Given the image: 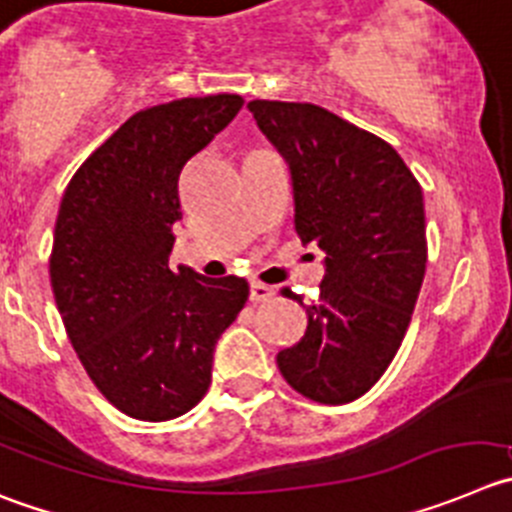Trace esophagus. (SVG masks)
Segmentation results:
<instances>
[{"label": "esophagus", "mask_w": 512, "mask_h": 512, "mask_svg": "<svg viewBox=\"0 0 512 512\" xmlns=\"http://www.w3.org/2000/svg\"><path fill=\"white\" fill-rule=\"evenodd\" d=\"M272 295H275V288H270V285H265V283H252L250 285V300H255V303L270 300Z\"/></svg>", "instance_id": "1"}]
</instances>
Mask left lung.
Here are the masks:
<instances>
[{
    "label": "left lung",
    "instance_id": "left-lung-1",
    "mask_svg": "<svg viewBox=\"0 0 512 512\" xmlns=\"http://www.w3.org/2000/svg\"><path fill=\"white\" fill-rule=\"evenodd\" d=\"M247 108L290 166L295 232L326 252L308 328L275 361L305 399L348 404L389 369L412 321L427 267L422 186L384 138L321 105Z\"/></svg>",
    "mask_w": 512,
    "mask_h": 512
}]
</instances>
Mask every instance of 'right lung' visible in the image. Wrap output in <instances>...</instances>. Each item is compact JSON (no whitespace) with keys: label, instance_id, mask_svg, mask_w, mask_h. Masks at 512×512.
Masks as SVG:
<instances>
[{"label":"right lung","instance_id":"add662e5","mask_svg":"<svg viewBox=\"0 0 512 512\" xmlns=\"http://www.w3.org/2000/svg\"><path fill=\"white\" fill-rule=\"evenodd\" d=\"M242 103L219 93L133 113L75 171L57 212L50 283L65 331L100 394L141 422L197 407L214 343L250 295L245 278L169 267L181 169Z\"/></svg>","mask_w":512,"mask_h":512}]
</instances>
